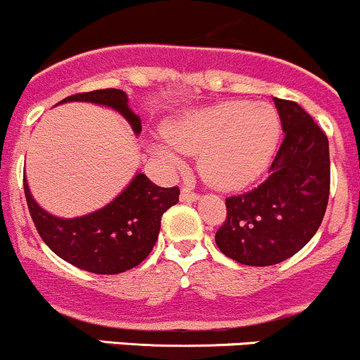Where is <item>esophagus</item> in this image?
<instances>
[{"label": "esophagus", "mask_w": 360, "mask_h": 360, "mask_svg": "<svg viewBox=\"0 0 360 360\" xmlns=\"http://www.w3.org/2000/svg\"><path fill=\"white\" fill-rule=\"evenodd\" d=\"M198 198H200V194L194 193V191L189 189V187H184L182 193H180V201H184V203H191V201H196Z\"/></svg>", "instance_id": "esophagus-1"}]
</instances>
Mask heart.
Listing matches in <instances>:
<instances>
[{
  "label": "heart",
  "instance_id": "obj_1",
  "mask_svg": "<svg viewBox=\"0 0 360 360\" xmlns=\"http://www.w3.org/2000/svg\"><path fill=\"white\" fill-rule=\"evenodd\" d=\"M164 134L150 143L153 155L180 166L182 153H201L200 169L208 182L238 189L269 166L279 141L281 118L270 104L229 101L178 115L166 123Z\"/></svg>",
  "mask_w": 360,
  "mask_h": 360
}]
</instances>
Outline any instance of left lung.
Here are the masks:
<instances>
[{"mask_svg": "<svg viewBox=\"0 0 360 360\" xmlns=\"http://www.w3.org/2000/svg\"><path fill=\"white\" fill-rule=\"evenodd\" d=\"M285 139L269 178L252 191L226 198V221L215 244L251 266L285 262L313 238L330 191L328 139L297 102L274 97Z\"/></svg>", "mask_w": 360, "mask_h": 360, "instance_id": "1", "label": "left lung"}]
</instances>
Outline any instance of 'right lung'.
<instances>
[{"instance_id": "obj_1", "label": "right lung", "mask_w": 360, "mask_h": 360, "mask_svg": "<svg viewBox=\"0 0 360 360\" xmlns=\"http://www.w3.org/2000/svg\"><path fill=\"white\" fill-rule=\"evenodd\" d=\"M91 102L118 111L141 132V118L129 108L127 94L116 88L75 94L63 102ZM24 194L35 228L42 240L61 259L94 274H120L143 262L152 252L160 231V217L178 203V187L155 186L138 173L132 182L104 208L75 219H61L44 210L30 193L24 178Z\"/></svg>"}]
</instances>
